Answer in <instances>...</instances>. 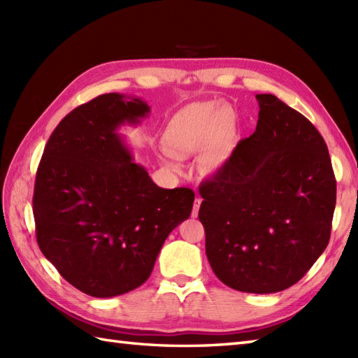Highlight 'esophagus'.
I'll return each mask as SVG.
<instances>
[{"instance_id": "obj_1", "label": "esophagus", "mask_w": 358, "mask_h": 358, "mask_svg": "<svg viewBox=\"0 0 358 358\" xmlns=\"http://www.w3.org/2000/svg\"><path fill=\"white\" fill-rule=\"evenodd\" d=\"M200 206H201V199H200V196H196L195 201H194V208H192V217H196V215H199Z\"/></svg>"}]
</instances>
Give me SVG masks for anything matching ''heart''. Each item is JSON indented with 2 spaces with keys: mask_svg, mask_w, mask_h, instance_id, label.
<instances>
[{
  "mask_svg": "<svg viewBox=\"0 0 358 358\" xmlns=\"http://www.w3.org/2000/svg\"><path fill=\"white\" fill-rule=\"evenodd\" d=\"M240 135V118L232 106L218 100L187 104L175 112L164 129L166 148L158 158L172 172L183 171L180 158L199 152V166L212 173L229 162Z\"/></svg>",
  "mask_w": 358,
  "mask_h": 358,
  "instance_id": "heart-1",
  "label": "heart"
}]
</instances>
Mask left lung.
<instances>
[{
    "mask_svg": "<svg viewBox=\"0 0 358 358\" xmlns=\"http://www.w3.org/2000/svg\"><path fill=\"white\" fill-rule=\"evenodd\" d=\"M255 132L200 186V222L215 275L235 291L280 292L329 243L336 177L314 124L275 95H257Z\"/></svg>",
    "mask_w": 358,
    "mask_h": 358,
    "instance_id": "8db88e82",
    "label": "left lung"
}]
</instances>
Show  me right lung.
I'll return each instance as SVG.
<instances>
[{
  "label": "right lung",
  "mask_w": 358,
  "mask_h": 358,
  "mask_svg": "<svg viewBox=\"0 0 358 358\" xmlns=\"http://www.w3.org/2000/svg\"><path fill=\"white\" fill-rule=\"evenodd\" d=\"M149 112L124 94L81 104L52 132L36 171L38 246L64 280L96 299L141 286L167 235L192 212L191 189L157 186L118 132Z\"/></svg>",
  "instance_id": "right-lung-1"
}]
</instances>
